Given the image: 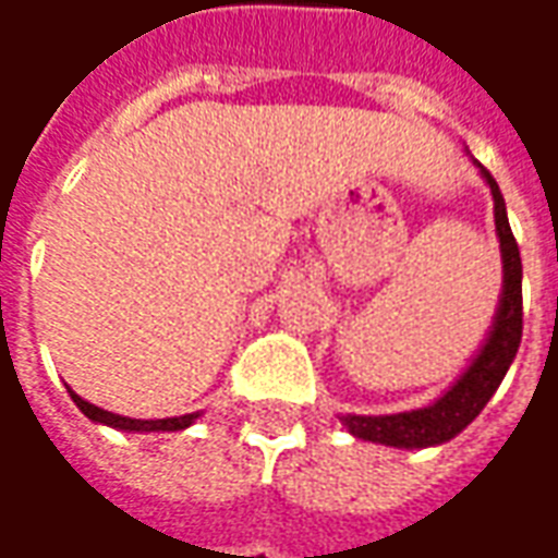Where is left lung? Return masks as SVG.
Returning a JSON list of instances; mask_svg holds the SVG:
<instances>
[{"instance_id": "left-lung-1", "label": "left lung", "mask_w": 558, "mask_h": 558, "mask_svg": "<svg viewBox=\"0 0 558 558\" xmlns=\"http://www.w3.org/2000/svg\"><path fill=\"white\" fill-rule=\"evenodd\" d=\"M483 179L489 184L495 199V230L501 242V264H505V288L501 303L495 313V325L489 330V340L480 349V355L471 361V367L459 376V383L437 398L432 407L395 413V416H343V425L361 440H374L386 447L422 449L447 444L456 434L464 432L480 410L489 403L495 389L501 386L510 361L517 359V349L522 340V260L520 245L513 240V230L507 221L505 197L498 191V182L489 175V169L480 167Z\"/></svg>"}]
</instances>
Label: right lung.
<instances>
[{
	"label": "right lung",
	"instance_id": "1",
	"mask_svg": "<svg viewBox=\"0 0 558 558\" xmlns=\"http://www.w3.org/2000/svg\"><path fill=\"white\" fill-rule=\"evenodd\" d=\"M72 395V401L78 407L81 413L87 418H94V422H102V425H109V428H118V432H182L187 428L199 413H187V416H172V418H130V416H118V413H109V410H102V407H96V403H87L84 398H78L75 391H69Z\"/></svg>",
	"mask_w": 558,
	"mask_h": 558
}]
</instances>
